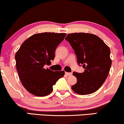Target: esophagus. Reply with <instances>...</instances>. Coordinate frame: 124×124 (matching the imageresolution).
<instances>
[{
    "label": "esophagus",
    "instance_id": "34e87169",
    "mask_svg": "<svg viewBox=\"0 0 124 124\" xmlns=\"http://www.w3.org/2000/svg\"><path fill=\"white\" fill-rule=\"evenodd\" d=\"M65 74L67 76H71V75H72V73H68V72H65Z\"/></svg>",
    "mask_w": 124,
    "mask_h": 124
}]
</instances>
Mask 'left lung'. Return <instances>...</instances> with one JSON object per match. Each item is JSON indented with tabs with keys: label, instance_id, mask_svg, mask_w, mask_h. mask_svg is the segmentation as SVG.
<instances>
[{
	"label": "left lung",
	"instance_id": "1",
	"mask_svg": "<svg viewBox=\"0 0 124 124\" xmlns=\"http://www.w3.org/2000/svg\"><path fill=\"white\" fill-rule=\"evenodd\" d=\"M65 39L74 50L78 65L85 69L82 73L73 72L77 82L72 86V90L81 95L96 92L109 74L112 65L110 48L100 38L93 34H69Z\"/></svg>",
	"mask_w": 124,
	"mask_h": 124
}]
</instances>
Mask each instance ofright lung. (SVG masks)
Listing matches in <instances>:
<instances>
[{
    "mask_svg": "<svg viewBox=\"0 0 124 124\" xmlns=\"http://www.w3.org/2000/svg\"><path fill=\"white\" fill-rule=\"evenodd\" d=\"M66 35L65 33L34 34L22 44L15 54L19 77L25 89L36 96L44 97L53 92V86L64 71H53L46 65L54 60L55 51Z\"/></svg>",
    "mask_w": 124,
    "mask_h": 124,
    "instance_id": "1",
    "label": "right lung"
}]
</instances>
